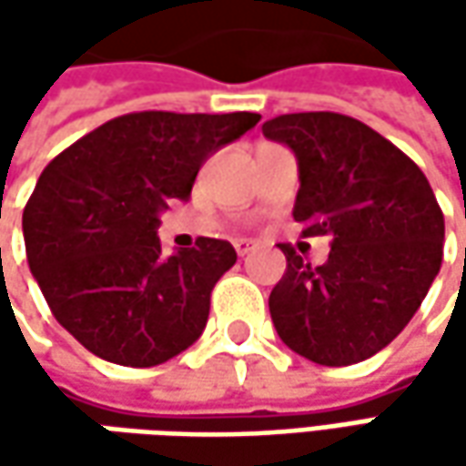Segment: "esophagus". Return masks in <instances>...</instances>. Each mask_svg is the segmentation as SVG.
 Here are the masks:
<instances>
[{"instance_id":"1","label":"esophagus","mask_w":466,"mask_h":466,"mask_svg":"<svg viewBox=\"0 0 466 466\" xmlns=\"http://www.w3.org/2000/svg\"><path fill=\"white\" fill-rule=\"evenodd\" d=\"M236 251H238V257H246V254H251V251H254V243L236 241Z\"/></svg>"}]
</instances>
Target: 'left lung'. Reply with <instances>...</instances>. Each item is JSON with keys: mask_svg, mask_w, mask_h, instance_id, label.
I'll return each instance as SVG.
<instances>
[{"mask_svg": "<svg viewBox=\"0 0 466 466\" xmlns=\"http://www.w3.org/2000/svg\"><path fill=\"white\" fill-rule=\"evenodd\" d=\"M261 132L298 157L303 238H331L319 267L279 243L288 269L269 296L275 329L319 366L360 363L407 327L439 275L436 194L397 145L345 114H285Z\"/></svg>", "mask_w": 466, "mask_h": 466, "instance_id": "obj_1", "label": "left lung"}]
</instances>
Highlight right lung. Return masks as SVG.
<instances>
[{
  "label": "right lung",
  "mask_w": 466,
  "mask_h": 466,
  "mask_svg": "<svg viewBox=\"0 0 466 466\" xmlns=\"http://www.w3.org/2000/svg\"><path fill=\"white\" fill-rule=\"evenodd\" d=\"M259 114L139 111L111 118L56 155L23 212L30 272L54 319L108 363L160 366L199 339L215 282L236 248L197 238L163 257L157 225L188 199L209 155Z\"/></svg>",
  "instance_id": "obj_1"
}]
</instances>
